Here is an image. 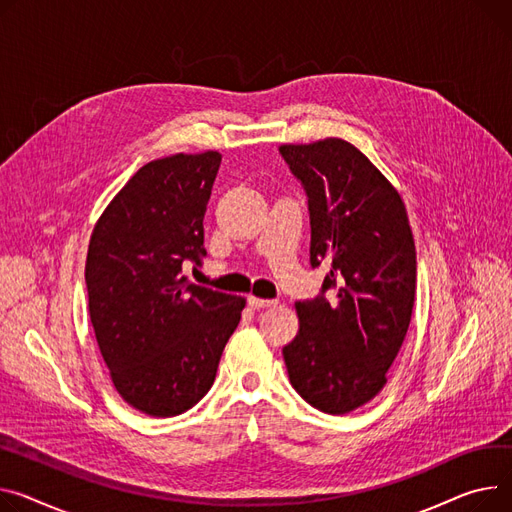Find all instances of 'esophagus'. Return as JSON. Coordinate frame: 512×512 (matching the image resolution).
Returning a JSON list of instances; mask_svg holds the SVG:
<instances>
[{
  "mask_svg": "<svg viewBox=\"0 0 512 512\" xmlns=\"http://www.w3.org/2000/svg\"><path fill=\"white\" fill-rule=\"evenodd\" d=\"M247 302H249V306H253V309H267V306L278 304V300H267V298H257V296H249Z\"/></svg>",
  "mask_w": 512,
  "mask_h": 512,
  "instance_id": "34e87169",
  "label": "esophagus"
}]
</instances>
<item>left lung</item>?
Listing matches in <instances>:
<instances>
[{
    "instance_id": "left-lung-1",
    "label": "left lung",
    "mask_w": 512,
    "mask_h": 512,
    "mask_svg": "<svg viewBox=\"0 0 512 512\" xmlns=\"http://www.w3.org/2000/svg\"><path fill=\"white\" fill-rule=\"evenodd\" d=\"M311 220L315 298L298 300V335L284 348L296 393L325 414L377 395L410 327L416 247L399 193L352 144L329 138L282 146Z\"/></svg>"
}]
</instances>
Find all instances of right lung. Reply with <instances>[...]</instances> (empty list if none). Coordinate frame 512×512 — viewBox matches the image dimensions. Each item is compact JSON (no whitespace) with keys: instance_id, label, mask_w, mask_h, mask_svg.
<instances>
[{"instance_id":"right-lung-1","label":"right lung","mask_w":512,"mask_h":512,"mask_svg":"<svg viewBox=\"0 0 512 512\" xmlns=\"http://www.w3.org/2000/svg\"><path fill=\"white\" fill-rule=\"evenodd\" d=\"M218 152L175 154L135 173L94 226L88 311L119 395L148 416H179L210 391L245 298L197 286L203 216Z\"/></svg>"}]
</instances>
